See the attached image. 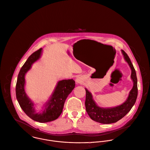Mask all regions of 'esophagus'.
I'll return each instance as SVG.
<instances>
[{
	"mask_svg": "<svg viewBox=\"0 0 150 150\" xmlns=\"http://www.w3.org/2000/svg\"><path fill=\"white\" fill-rule=\"evenodd\" d=\"M76 82H78V83H81L82 82V81H81V79L79 78H77V79H76Z\"/></svg>",
	"mask_w": 150,
	"mask_h": 150,
	"instance_id": "34e87169",
	"label": "esophagus"
}]
</instances>
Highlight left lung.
<instances>
[{
    "instance_id": "8db88e82",
    "label": "left lung",
    "mask_w": 150,
    "mask_h": 150,
    "mask_svg": "<svg viewBox=\"0 0 150 150\" xmlns=\"http://www.w3.org/2000/svg\"><path fill=\"white\" fill-rule=\"evenodd\" d=\"M122 52L125 60L132 69L131 78L133 81V87L130 92L127 100L120 106L112 108H101L98 106L93 100L91 93L85 89L86 110L91 119L96 122L103 124L116 123L125 116L136 103L138 95L137 78L136 70L127 54L123 50H122Z\"/></svg>"
}]
</instances>
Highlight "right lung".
Listing matches in <instances>:
<instances>
[{"label":"right lung","instance_id":"obj_1","mask_svg":"<svg viewBox=\"0 0 150 150\" xmlns=\"http://www.w3.org/2000/svg\"><path fill=\"white\" fill-rule=\"evenodd\" d=\"M41 51L42 48H40L33 52L20 69L16 86V94L21 108L30 118L38 122L46 123L55 120L60 116L65 100L74 89L75 82L72 79L59 81L51 98L44 105V110L40 113H37L33 108V103L28 99L24 91V76L31 68L33 63L40 58Z\"/></svg>","mask_w":150,"mask_h":150}]
</instances>
